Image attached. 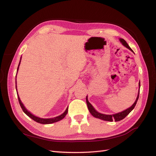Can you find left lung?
Returning a JSON list of instances; mask_svg holds the SVG:
<instances>
[{
  "instance_id": "left-lung-1",
  "label": "left lung",
  "mask_w": 156,
  "mask_h": 156,
  "mask_svg": "<svg viewBox=\"0 0 156 156\" xmlns=\"http://www.w3.org/2000/svg\"><path fill=\"white\" fill-rule=\"evenodd\" d=\"M120 41L121 43L122 44V45H124L126 48H127V49H129V50H131V51H133L130 47L128 45V44H127V42L122 38H120ZM139 89H140V81L139 83ZM139 92L138 93V96L136 97V100L135 101V103H133V105H132L129 108H127V109L124 110V111H122L120 112L119 113H116V114H114V115H104V114H101V113L98 112L97 111H96L95 108L93 107V106L90 103V102L88 100V98L87 96L86 98V100H87V104L88 106V108L90 111V112L91 113V115L94 116L95 118H97V119H101L103 120H105V121H109V122H112L113 120H115V122H118V121H120L122 119H124V118L129 114V113L133 109L134 107H135L136 104V102H137V100L139 99Z\"/></svg>"
}]
</instances>
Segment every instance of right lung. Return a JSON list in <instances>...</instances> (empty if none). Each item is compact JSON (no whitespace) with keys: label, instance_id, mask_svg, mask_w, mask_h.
Masks as SVG:
<instances>
[{"label":"right lung","instance_id":"obj_1","mask_svg":"<svg viewBox=\"0 0 156 156\" xmlns=\"http://www.w3.org/2000/svg\"><path fill=\"white\" fill-rule=\"evenodd\" d=\"M20 62H21V61L20 62V64H19L18 68H17V71H18V69H19V66H20ZM16 88H17V86H16ZM16 90H17V89H16ZM17 94H18L17 90ZM18 96L19 103H20V106H21V108H22V110L23 111V112H24L28 116H29L30 118H31V119H32V120H34V121H36V122H37V123L42 124H49L54 123V122H56L60 121V120H61L62 119H63L66 116V115H67V113H68V108H66V111H64V112L62 113V114L61 115H60V116H58L55 117V118H52V119H41V118L37 117V116H34V115H33L32 114H31V113H30L29 111H28L27 108L25 107V106L23 105V104L21 101V100H20V97H19V96Z\"/></svg>","mask_w":156,"mask_h":156}]
</instances>
